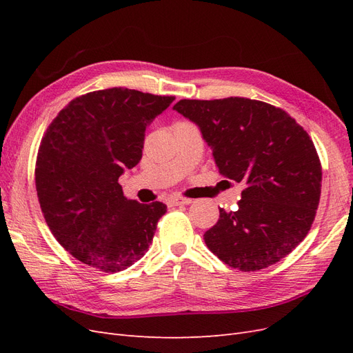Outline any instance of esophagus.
Instances as JSON below:
<instances>
[{
  "instance_id": "esophagus-1",
  "label": "esophagus",
  "mask_w": 353,
  "mask_h": 353,
  "mask_svg": "<svg viewBox=\"0 0 353 353\" xmlns=\"http://www.w3.org/2000/svg\"><path fill=\"white\" fill-rule=\"evenodd\" d=\"M191 201H193L191 199L175 196V197H169V199L166 200V205H168V206H183V205H190Z\"/></svg>"
}]
</instances>
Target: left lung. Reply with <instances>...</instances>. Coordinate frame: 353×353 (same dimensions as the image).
Segmentation results:
<instances>
[{"label": "left lung", "instance_id": "left-lung-1", "mask_svg": "<svg viewBox=\"0 0 353 353\" xmlns=\"http://www.w3.org/2000/svg\"><path fill=\"white\" fill-rule=\"evenodd\" d=\"M174 110L199 126L219 172L245 185L237 210L219 209L203 236L209 250L244 272L285 258L311 230L321 196L306 131L283 109L243 97L179 100Z\"/></svg>", "mask_w": 353, "mask_h": 353}]
</instances>
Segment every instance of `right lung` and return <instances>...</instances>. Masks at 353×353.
Listing matches in <instances>:
<instances>
[{"instance_id":"obj_1","label":"right lung","mask_w":353,"mask_h":353,"mask_svg":"<svg viewBox=\"0 0 353 353\" xmlns=\"http://www.w3.org/2000/svg\"><path fill=\"white\" fill-rule=\"evenodd\" d=\"M175 97L128 88L72 100L42 138L35 168L41 210L73 258L104 272L140 261L166 205L123 196L117 179L143 156L145 128Z\"/></svg>"}]
</instances>
